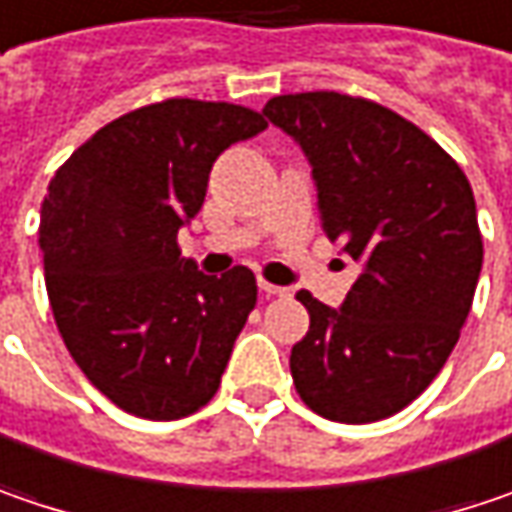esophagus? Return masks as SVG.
Returning <instances> with one entry per match:
<instances>
[{
  "mask_svg": "<svg viewBox=\"0 0 512 512\" xmlns=\"http://www.w3.org/2000/svg\"><path fill=\"white\" fill-rule=\"evenodd\" d=\"M257 286H260V292H266V295H275V298H286V295H289V289H286V286L269 284L266 278H260V281H257Z\"/></svg>",
  "mask_w": 512,
  "mask_h": 512,
  "instance_id": "esophagus-1",
  "label": "esophagus"
}]
</instances>
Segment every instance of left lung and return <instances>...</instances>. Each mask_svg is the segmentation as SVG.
<instances>
[{"instance_id":"left-lung-1","label":"left lung","mask_w":512,"mask_h":512,"mask_svg":"<svg viewBox=\"0 0 512 512\" xmlns=\"http://www.w3.org/2000/svg\"><path fill=\"white\" fill-rule=\"evenodd\" d=\"M263 115L313 165L321 228L362 275L342 310L301 289L298 397L336 423L385 420L417 400L458 345L484 243L461 165L403 115L339 92L278 95Z\"/></svg>"}]
</instances>
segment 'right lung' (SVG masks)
<instances>
[{"label":"right lung","mask_w":512,"mask_h":512,"mask_svg":"<svg viewBox=\"0 0 512 512\" xmlns=\"http://www.w3.org/2000/svg\"><path fill=\"white\" fill-rule=\"evenodd\" d=\"M260 130L249 106L167 98L109 121L48 182L51 313L77 368L127 414L179 420L220 388L255 275H202L176 234L202 208L214 159Z\"/></svg>","instance_id":"add662e5"}]
</instances>
